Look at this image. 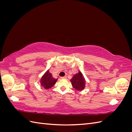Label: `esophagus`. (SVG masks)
<instances>
[{
    "instance_id": "esophagus-1",
    "label": "esophagus",
    "mask_w": 132,
    "mask_h": 132,
    "mask_svg": "<svg viewBox=\"0 0 132 132\" xmlns=\"http://www.w3.org/2000/svg\"><path fill=\"white\" fill-rule=\"evenodd\" d=\"M61 78H62V79H66V78H67V76L65 75V76H64V77H61Z\"/></svg>"
}]
</instances>
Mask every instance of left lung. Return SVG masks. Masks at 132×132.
Listing matches in <instances>:
<instances>
[{"label":"left lung","mask_w":132,"mask_h":132,"mask_svg":"<svg viewBox=\"0 0 132 132\" xmlns=\"http://www.w3.org/2000/svg\"><path fill=\"white\" fill-rule=\"evenodd\" d=\"M70 81L73 87L76 90H82L84 89L85 82L80 71H79L78 73L75 74L70 80Z\"/></svg>","instance_id":"left-lung-1"}]
</instances>
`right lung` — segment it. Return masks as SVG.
I'll return each mask as SVG.
<instances>
[{
    "mask_svg": "<svg viewBox=\"0 0 132 132\" xmlns=\"http://www.w3.org/2000/svg\"><path fill=\"white\" fill-rule=\"evenodd\" d=\"M57 79L53 78L52 75L50 73L49 70H47L46 73L41 78V85L46 89H48L52 87L55 83L57 81Z\"/></svg>",
    "mask_w": 132,
    "mask_h": 132,
    "instance_id": "add662e5",
    "label": "right lung"
}]
</instances>
